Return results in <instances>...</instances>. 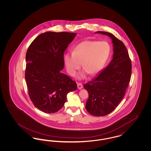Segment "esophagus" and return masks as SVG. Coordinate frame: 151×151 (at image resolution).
<instances>
[{
	"mask_svg": "<svg viewBox=\"0 0 151 151\" xmlns=\"http://www.w3.org/2000/svg\"><path fill=\"white\" fill-rule=\"evenodd\" d=\"M77 86H78V88L79 89H82L83 88V86L82 83H78Z\"/></svg>",
	"mask_w": 151,
	"mask_h": 151,
	"instance_id": "esophagus-1",
	"label": "esophagus"
}]
</instances>
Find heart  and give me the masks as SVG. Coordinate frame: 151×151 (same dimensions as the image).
<instances>
[{"label": "heart", "instance_id": "obj_1", "mask_svg": "<svg viewBox=\"0 0 151 151\" xmlns=\"http://www.w3.org/2000/svg\"><path fill=\"white\" fill-rule=\"evenodd\" d=\"M110 52V46L106 41H84L74 47L72 52L65 54V66L68 72L71 76H75L80 68L81 62L84 69L79 76L83 78L88 72L91 73L99 72L106 62Z\"/></svg>", "mask_w": 151, "mask_h": 151}]
</instances>
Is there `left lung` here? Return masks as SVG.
<instances>
[{"label": "left lung", "instance_id": "8db88e82", "mask_svg": "<svg viewBox=\"0 0 151 151\" xmlns=\"http://www.w3.org/2000/svg\"><path fill=\"white\" fill-rule=\"evenodd\" d=\"M110 37L113 43V58L111 62L92 81L84 84L89 98L86 108L91 115H108L118 106L129 84L131 76V61L124 43L113 34L98 31Z\"/></svg>", "mask_w": 151, "mask_h": 151}]
</instances>
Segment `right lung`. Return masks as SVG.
I'll list each match as a JSON object with an SVG mask.
<instances>
[{
  "label": "right lung",
  "mask_w": 151,
  "mask_h": 151,
  "mask_svg": "<svg viewBox=\"0 0 151 151\" xmlns=\"http://www.w3.org/2000/svg\"><path fill=\"white\" fill-rule=\"evenodd\" d=\"M76 36L66 32H47L36 37L27 50L25 78L33 105L46 113L62 108L70 92L77 89L75 81L62 73L64 52Z\"/></svg>",
  "instance_id": "add662e5"
}]
</instances>
